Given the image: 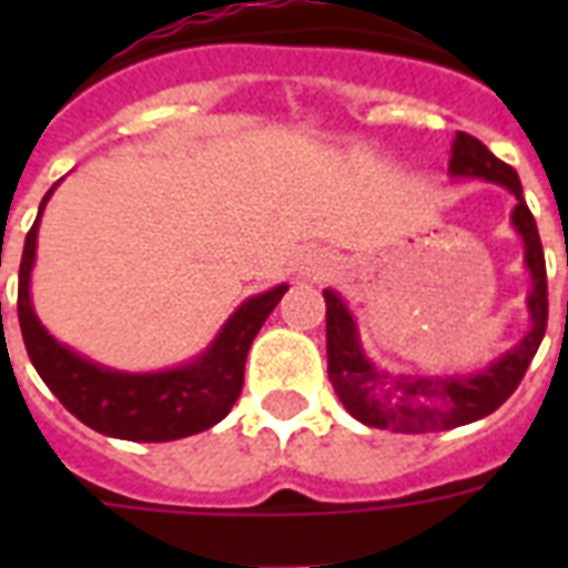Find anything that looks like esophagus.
Listing matches in <instances>:
<instances>
[{
	"label": "esophagus",
	"instance_id": "esophagus-1",
	"mask_svg": "<svg viewBox=\"0 0 568 568\" xmlns=\"http://www.w3.org/2000/svg\"><path fill=\"white\" fill-rule=\"evenodd\" d=\"M306 274H310L312 280H321V276L327 274V262H324V258H310V262H306Z\"/></svg>",
	"mask_w": 568,
	"mask_h": 568
}]
</instances>
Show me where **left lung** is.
<instances>
[{
    "instance_id": "8db88e82",
    "label": "left lung",
    "mask_w": 568,
    "mask_h": 568,
    "mask_svg": "<svg viewBox=\"0 0 568 568\" xmlns=\"http://www.w3.org/2000/svg\"><path fill=\"white\" fill-rule=\"evenodd\" d=\"M450 173L454 176H477V180L498 182L516 194L513 223L525 239V262L534 276V292L528 297V310L534 327L510 354H504L477 377H392L377 372L359 351L354 318L347 315L338 294L324 292L327 301V374L336 388L338 400L354 415L356 422L397 433H436L450 430L459 424H471L484 415L495 413L507 397L519 388L528 372L530 359L537 356L548 327V276L546 253L534 214L521 196L519 173L510 164L495 159L486 144L475 135L457 132L450 150ZM568 306V303H566Z\"/></svg>"
}]
</instances>
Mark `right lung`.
Here are the masks:
<instances>
[{"label":"right lung","instance_id":"right-lung-1","mask_svg":"<svg viewBox=\"0 0 568 568\" xmlns=\"http://www.w3.org/2000/svg\"><path fill=\"white\" fill-rule=\"evenodd\" d=\"M49 194L40 203L47 205ZM38 221L31 223L20 258V288H17V318L31 365L52 395L91 430L129 442H171L209 430L226 418L244 386V363L253 338L265 318L274 312L288 285L250 297L241 306L221 336L194 365L164 374H118L100 365L84 363L82 356L61 347L47 329L29 301V274L34 265Z\"/></svg>","mask_w":568,"mask_h":568}]
</instances>
